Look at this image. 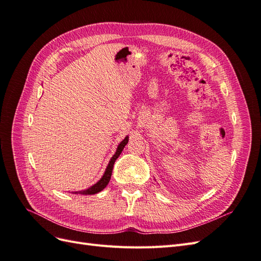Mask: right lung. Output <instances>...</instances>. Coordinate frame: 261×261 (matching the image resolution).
<instances>
[{
	"label": "right lung",
	"mask_w": 261,
	"mask_h": 261,
	"mask_svg": "<svg viewBox=\"0 0 261 261\" xmlns=\"http://www.w3.org/2000/svg\"><path fill=\"white\" fill-rule=\"evenodd\" d=\"M128 143V136H126L125 139L122 141V143L118 145L117 149H116V152L115 154L111 158V160H110L108 167H107V170L105 172L103 176L101 177V179L98 181L97 184H94L93 186H91L90 188L86 189V191H81V192H76L75 194H81V195H93V194H97L99 192H101L102 189L106 188V186L109 184L110 181V178H111V175H112V170H113V165L115 163V160L117 159L118 156H120L121 152L123 151V149L125 147V145Z\"/></svg>",
	"instance_id": "add662e5"
}]
</instances>
